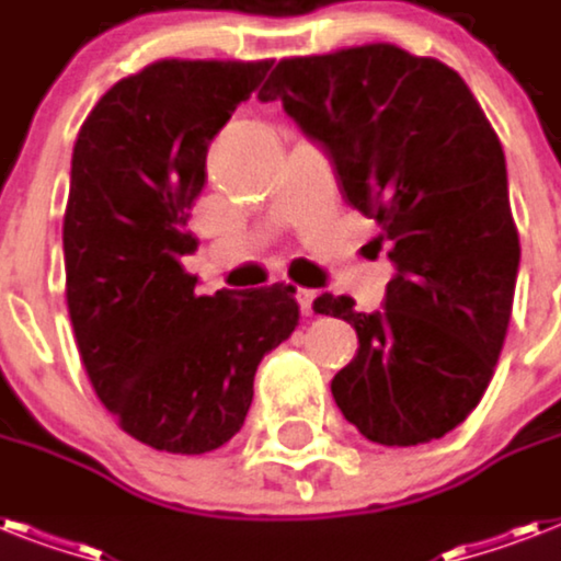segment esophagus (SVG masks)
<instances>
[{
	"label": "esophagus",
	"instance_id": "obj_1",
	"mask_svg": "<svg viewBox=\"0 0 561 561\" xmlns=\"http://www.w3.org/2000/svg\"><path fill=\"white\" fill-rule=\"evenodd\" d=\"M314 299H317V290H311V288H299L297 290V302H299V308H302V314H306V317L314 314Z\"/></svg>",
	"mask_w": 561,
	"mask_h": 561
}]
</instances>
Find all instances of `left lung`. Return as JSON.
Returning <instances> with one entry per match:
<instances>
[{"label":"left lung","mask_w":561,"mask_h":561,"mask_svg":"<svg viewBox=\"0 0 561 561\" xmlns=\"http://www.w3.org/2000/svg\"><path fill=\"white\" fill-rule=\"evenodd\" d=\"M259 99L325 145L396 264L383 311L314 299L358 332L337 408L378 445L439 439L483 399L513 314L522 244L495 127L451 66L392 43L285 57Z\"/></svg>","instance_id":"left-lung-1"}]
</instances>
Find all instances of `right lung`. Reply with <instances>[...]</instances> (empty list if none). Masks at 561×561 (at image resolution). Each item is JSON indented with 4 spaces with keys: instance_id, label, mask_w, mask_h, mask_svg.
I'll return each mask as SVG.
<instances>
[{
    "instance_id": "add662e5",
    "label": "right lung",
    "mask_w": 561,
    "mask_h": 561,
    "mask_svg": "<svg viewBox=\"0 0 561 561\" xmlns=\"http://www.w3.org/2000/svg\"><path fill=\"white\" fill-rule=\"evenodd\" d=\"M273 60H157L113 83L78 130L64 215L66 306L95 396L169 454L241 431L262 358L299 323L294 285L201 297L183 255L206 151Z\"/></svg>"
}]
</instances>
